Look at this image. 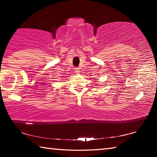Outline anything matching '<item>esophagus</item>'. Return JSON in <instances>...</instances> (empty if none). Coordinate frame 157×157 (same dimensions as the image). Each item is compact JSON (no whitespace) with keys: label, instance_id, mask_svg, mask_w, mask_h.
I'll return each instance as SVG.
<instances>
[{"label":"esophagus","instance_id":"obj_1","mask_svg":"<svg viewBox=\"0 0 157 157\" xmlns=\"http://www.w3.org/2000/svg\"><path fill=\"white\" fill-rule=\"evenodd\" d=\"M75 72L77 74L79 73V68H75Z\"/></svg>","mask_w":157,"mask_h":157}]
</instances>
